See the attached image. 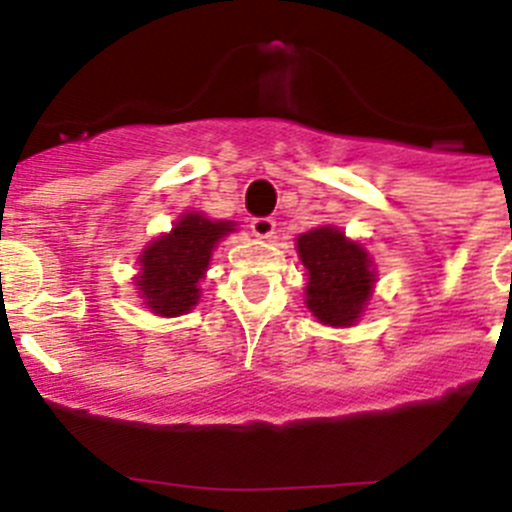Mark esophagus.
I'll return each mask as SVG.
<instances>
[{
  "label": "esophagus",
  "instance_id": "34e87169",
  "mask_svg": "<svg viewBox=\"0 0 512 512\" xmlns=\"http://www.w3.org/2000/svg\"><path fill=\"white\" fill-rule=\"evenodd\" d=\"M250 229L255 237H260V240H270L272 234H275V219L270 217H255L250 222Z\"/></svg>",
  "mask_w": 512,
  "mask_h": 512
}]
</instances>
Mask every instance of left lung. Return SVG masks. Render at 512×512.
<instances>
[{
  "mask_svg": "<svg viewBox=\"0 0 512 512\" xmlns=\"http://www.w3.org/2000/svg\"><path fill=\"white\" fill-rule=\"evenodd\" d=\"M298 255L308 270L305 305L310 313L323 326H353L374 293L376 272L369 252L341 229L315 227L298 237Z\"/></svg>",
  "mask_w": 512,
  "mask_h": 512,
  "instance_id": "obj_1",
  "label": "left lung"
}]
</instances>
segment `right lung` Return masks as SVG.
I'll return each mask as SVG.
<instances>
[{"instance_id": "right-lung-1", "label": "right lung", "mask_w": 512, "mask_h": 512, "mask_svg": "<svg viewBox=\"0 0 512 512\" xmlns=\"http://www.w3.org/2000/svg\"><path fill=\"white\" fill-rule=\"evenodd\" d=\"M229 232H234V222L207 219L199 212L181 214L171 232L161 234L138 257L136 290L143 303L166 318L189 313L199 303V280L212 250Z\"/></svg>"}]
</instances>
